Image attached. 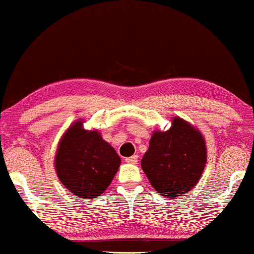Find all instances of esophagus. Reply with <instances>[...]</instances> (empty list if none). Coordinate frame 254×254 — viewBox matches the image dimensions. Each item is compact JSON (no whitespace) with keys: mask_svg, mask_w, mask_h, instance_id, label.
Instances as JSON below:
<instances>
[{"mask_svg":"<svg viewBox=\"0 0 254 254\" xmlns=\"http://www.w3.org/2000/svg\"><path fill=\"white\" fill-rule=\"evenodd\" d=\"M126 162H128V164H133V165H135L136 162H137V155L128 156V158H126Z\"/></svg>","mask_w":254,"mask_h":254,"instance_id":"esophagus-1","label":"esophagus"}]
</instances>
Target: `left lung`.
<instances>
[{"label": "left lung", "instance_id": "1", "mask_svg": "<svg viewBox=\"0 0 254 254\" xmlns=\"http://www.w3.org/2000/svg\"><path fill=\"white\" fill-rule=\"evenodd\" d=\"M166 132L156 130L149 140L141 167L156 192L166 198L184 195L198 184L207 152L202 134L180 118Z\"/></svg>", "mask_w": 254, "mask_h": 254}]
</instances>
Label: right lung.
Instances as JSON below:
<instances>
[{
    "instance_id": "right-lung-1",
    "label": "right lung",
    "mask_w": 254,
    "mask_h": 254,
    "mask_svg": "<svg viewBox=\"0 0 254 254\" xmlns=\"http://www.w3.org/2000/svg\"><path fill=\"white\" fill-rule=\"evenodd\" d=\"M120 162V156L98 130L83 129L82 121H76L59 142L55 170L74 195L94 199L107 190Z\"/></svg>"
}]
</instances>
